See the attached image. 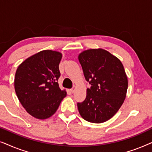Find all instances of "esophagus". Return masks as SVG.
Returning a JSON list of instances; mask_svg holds the SVG:
<instances>
[{
	"instance_id": "esophagus-1",
	"label": "esophagus",
	"mask_w": 152,
	"mask_h": 152,
	"mask_svg": "<svg viewBox=\"0 0 152 152\" xmlns=\"http://www.w3.org/2000/svg\"><path fill=\"white\" fill-rule=\"evenodd\" d=\"M75 88H71L70 89V92H71L72 93H74V91H75Z\"/></svg>"
}]
</instances>
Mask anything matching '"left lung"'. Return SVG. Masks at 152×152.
I'll list each match as a JSON object with an SVG mask.
<instances>
[{"instance_id": "left-lung-1", "label": "left lung", "mask_w": 152, "mask_h": 152, "mask_svg": "<svg viewBox=\"0 0 152 152\" xmlns=\"http://www.w3.org/2000/svg\"><path fill=\"white\" fill-rule=\"evenodd\" d=\"M85 79L91 84L84 102L77 103L86 121L102 123L117 113L125 99L128 80L120 60L105 50L89 49L78 56Z\"/></svg>"}]
</instances>
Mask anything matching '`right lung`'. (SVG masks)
<instances>
[{
	"label": "right lung",
	"instance_id": "1",
	"mask_svg": "<svg viewBox=\"0 0 152 152\" xmlns=\"http://www.w3.org/2000/svg\"><path fill=\"white\" fill-rule=\"evenodd\" d=\"M61 57L59 52L42 50L26 59L16 70L14 88L18 100L37 119L51 117L67 94L57 82Z\"/></svg>",
	"mask_w": 152,
	"mask_h": 152
}]
</instances>
